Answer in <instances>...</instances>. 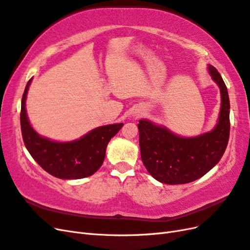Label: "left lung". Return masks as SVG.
I'll return each mask as SVG.
<instances>
[{"label": "left lung", "mask_w": 250, "mask_h": 250, "mask_svg": "<svg viewBox=\"0 0 250 250\" xmlns=\"http://www.w3.org/2000/svg\"><path fill=\"white\" fill-rule=\"evenodd\" d=\"M208 70L221 90L219 122L210 132L195 138H182L149 121L140 120V150L144 166L164 184H186L203 177L223 156L230 132L227 87L212 65Z\"/></svg>", "instance_id": "8db88e82"}]
</instances>
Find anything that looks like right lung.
I'll return each mask as SVG.
<instances>
[{"instance_id":"1","label":"right lung","mask_w":250,"mask_h":250,"mask_svg":"<svg viewBox=\"0 0 250 250\" xmlns=\"http://www.w3.org/2000/svg\"><path fill=\"white\" fill-rule=\"evenodd\" d=\"M31 79L27 83L21 105V130L24 144L31 157L45 171L59 179H82L93 174L102 166L106 147L123 123L96 128L83 138L59 143L40 137L33 130L26 114L25 101Z\"/></svg>"}]
</instances>
